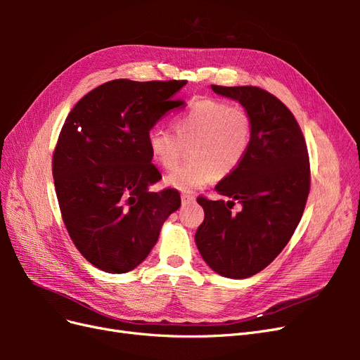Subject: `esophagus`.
<instances>
[{"mask_svg": "<svg viewBox=\"0 0 360 360\" xmlns=\"http://www.w3.org/2000/svg\"><path fill=\"white\" fill-rule=\"evenodd\" d=\"M195 202V195L191 193V192H184L181 193V204L183 205H188V204H192Z\"/></svg>", "mask_w": 360, "mask_h": 360, "instance_id": "1", "label": "esophagus"}]
</instances>
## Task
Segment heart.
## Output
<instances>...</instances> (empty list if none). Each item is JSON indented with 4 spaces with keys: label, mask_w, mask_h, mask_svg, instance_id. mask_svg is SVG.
I'll return each instance as SVG.
<instances>
[{
    "label": "heart",
    "mask_w": 360,
    "mask_h": 360,
    "mask_svg": "<svg viewBox=\"0 0 360 360\" xmlns=\"http://www.w3.org/2000/svg\"><path fill=\"white\" fill-rule=\"evenodd\" d=\"M252 141V122L238 106L205 99L174 120V132L155 126L147 132V147L160 167L172 169L189 147L191 162L172 171L165 184L192 192L214 177L225 179L240 167Z\"/></svg>",
    "instance_id": "obj_1"
}]
</instances>
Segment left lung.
<instances>
[{
    "label": "left lung",
    "instance_id": "8db88e82",
    "mask_svg": "<svg viewBox=\"0 0 360 360\" xmlns=\"http://www.w3.org/2000/svg\"><path fill=\"white\" fill-rule=\"evenodd\" d=\"M212 90L243 106L252 122L248 153L214 191L228 201L198 198L204 222L195 233L202 259L217 275L254 276L285 248L309 193V158L302 130L288 108L258 86ZM241 204L238 214L231 212Z\"/></svg>",
    "mask_w": 360,
    "mask_h": 360
}]
</instances>
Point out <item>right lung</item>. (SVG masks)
Wrapping results in <instances>:
<instances>
[{"label": "right lung", "instance_id": "obj_1", "mask_svg": "<svg viewBox=\"0 0 360 360\" xmlns=\"http://www.w3.org/2000/svg\"><path fill=\"white\" fill-rule=\"evenodd\" d=\"M184 81H110L75 105L53 151V183L69 236L106 274H126L148 257L180 204L176 189L150 191L162 176L147 132Z\"/></svg>", "mask_w": 360, "mask_h": 360}]
</instances>
